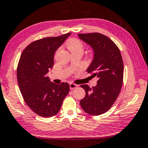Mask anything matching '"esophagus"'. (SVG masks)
Returning <instances> with one entry per match:
<instances>
[{"label": "esophagus", "mask_w": 148, "mask_h": 148, "mask_svg": "<svg viewBox=\"0 0 148 148\" xmlns=\"http://www.w3.org/2000/svg\"><path fill=\"white\" fill-rule=\"evenodd\" d=\"M69 86H70L71 90H73V89L77 88L78 86L76 85V84H73V83H71L70 84H69Z\"/></svg>", "instance_id": "esophagus-1"}]
</instances>
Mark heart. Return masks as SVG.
<instances>
[{
    "label": "heart",
    "mask_w": 148,
    "mask_h": 148,
    "mask_svg": "<svg viewBox=\"0 0 148 148\" xmlns=\"http://www.w3.org/2000/svg\"><path fill=\"white\" fill-rule=\"evenodd\" d=\"M66 46L68 49L71 51V53L74 51H77L83 50V45L82 42L76 38H71L69 39L66 42Z\"/></svg>",
    "instance_id": "heart-1"
}]
</instances>
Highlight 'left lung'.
<instances>
[{"mask_svg": "<svg viewBox=\"0 0 148 148\" xmlns=\"http://www.w3.org/2000/svg\"><path fill=\"white\" fill-rule=\"evenodd\" d=\"M78 37L89 45L93 51V59L87 71L97 77L95 86H80L86 92L80 105L90 115L107 112L121 91L123 77V63L119 49L114 42L99 33L80 34Z\"/></svg>", "mask_w": 148, "mask_h": 148, "instance_id": "8db88e82", "label": "left lung"}]
</instances>
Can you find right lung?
<instances>
[{"mask_svg": "<svg viewBox=\"0 0 148 148\" xmlns=\"http://www.w3.org/2000/svg\"><path fill=\"white\" fill-rule=\"evenodd\" d=\"M71 33L33 42L22 53L17 69L20 90L25 103L43 117L56 115L69 92L68 83L56 84L47 77L54 54Z\"/></svg>", "mask_w": 148, "mask_h": 148, "instance_id": "right-lung-1", "label": "right lung"}]
</instances>
